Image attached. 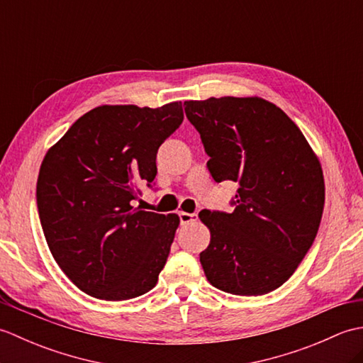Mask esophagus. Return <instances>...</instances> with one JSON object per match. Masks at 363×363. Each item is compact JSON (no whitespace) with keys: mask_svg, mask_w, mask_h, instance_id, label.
Masks as SVG:
<instances>
[{"mask_svg":"<svg viewBox=\"0 0 363 363\" xmlns=\"http://www.w3.org/2000/svg\"><path fill=\"white\" fill-rule=\"evenodd\" d=\"M198 215L196 213H189V212H179V220H181V225H189V223H194L196 221Z\"/></svg>","mask_w":363,"mask_h":363,"instance_id":"obj_1","label":"esophagus"}]
</instances>
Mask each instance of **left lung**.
<instances>
[{"label": "left lung", "mask_w": 363, "mask_h": 363, "mask_svg": "<svg viewBox=\"0 0 363 363\" xmlns=\"http://www.w3.org/2000/svg\"><path fill=\"white\" fill-rule=\"evenodd\" d=\"M215 182L238 184L233 213L201 211L211 243L199 254L213 287L240 296L276 290L317 237L325 177L287 113L259 96L186 101Z\"/></svg>", "instance_id": "obj_1"}]
</instances>
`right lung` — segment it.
Returning a JSON list of instances; mask_svg holds the SVG:
<instances>
[{
	"label": "right lung",
	"mask_w": 363,
	"mask_h": 363,
	"mask_svg": "<svg viewBox=\"0 0 363 363\" xmlns=\"http://www.w3.org/2000/svg\"><path fill=\"white\" fill-rule=\"evenodd\" d=\"M182 120L181 101L99 106L45 154L37 179L43 234L60 269L87 295L125 301L157 284L179 217L135 201L157 174L159 146Z\"/></svg>",
	"instance_id": "1"
}]
</instances>
